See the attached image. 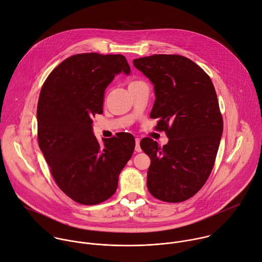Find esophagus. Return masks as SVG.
<instances>
[{
    "instance_id": "34e87169",
    "label": "esophagus",
    "mask_w": 262,
    "mask_h": 262,
    "mask_svg": "<svg viewBox=\"0 0 262 262\" xmlns=\"http://www.w3.org/2000/svg\"><path fill=\"white\" fill-rule=\"evenodd\" d=\"M140 139L139 138H136V151L137 152H141L142 151V149H141V147H140Z\"/></svg>"
}]
</instances>
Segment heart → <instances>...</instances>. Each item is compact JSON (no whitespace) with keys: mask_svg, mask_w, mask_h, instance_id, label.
Returning a JSON list of instances; mask_svg holds the SVG:
<instances>
[{"mask_svg":"<svg viewBox=\"0 0 262 262\" xmlns=\"http://www.w3.org/2000/svg\"><path fill=\"white\" fill-rule=\"evenodd\" d=\"M133 83H135V82H133ZM130 84H132V83H130Z\"/></svg>","mask_w":262,"mask_h":262,"instance_id":"heart-1","label":"heart"}]
</instances>
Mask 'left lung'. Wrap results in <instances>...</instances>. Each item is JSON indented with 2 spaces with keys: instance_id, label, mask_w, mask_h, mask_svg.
<instances>
[{
  "instance_id": "8db88e82",
  "label": "left lung",
  "mask_w": 262,
  "mask_h": 262,
  "mask_svg": "<svg viewBox=\"0 0 262 262\" xmlns=\"http://www.w3.org/2000/svg\"><path fill=\"white\" fill-rule=\"evenodd\" d=\"M134 66L155 86L150 113L169 141L163 147L152 139L141 141L150 158L149 193L165 202L193 197L206 182L223 134V118L214 87L205 71L179 55L135 59Z\"/></svg>"
}]
</instances>
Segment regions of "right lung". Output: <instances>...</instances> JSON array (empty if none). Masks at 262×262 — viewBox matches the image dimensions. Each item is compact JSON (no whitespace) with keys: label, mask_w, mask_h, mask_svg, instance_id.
Segmentation results:
<instances>
[{"label":"right lung","mask_w":262,"mask_h":262,"mask_svg":"<svg viewBox=\"0 0 262 262\" xmlns=\"http://www.w3.org/2000/svg\"><path fill=\"white\" fill-rule=\"evenodd\" d=\"M121 72L130 73L122 55H73L50 73L40 91L39 147L59 188L81 204L113 195L134 152L133 135L119 133L100 145L92 127V117L103 112L105 88Z\"/></svg>","instance_id":"1"}]
</instances>
